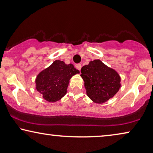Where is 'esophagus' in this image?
Here are the masks:
<instances>
[{
	"label": "esophagus",
	"instance_id": "34e87169",
	"mask_svg": "<svg viewBox=\"0 0 153 153\" xmlns=\"http://www.w3.org/2000/svg\"><path fill=\"white\" fill-rule=\"evenodd\" d=\"M76 68L79 71L81 70V68H82V65H80V64H77V65H76Z\"/></svg>",
	"mask_w": 153,
	"mask_h": 153
}]
</instances>
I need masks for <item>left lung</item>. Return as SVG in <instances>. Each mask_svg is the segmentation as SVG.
<instances>
[{
  "mask_svg": "<svg viewBox=\"0 0 153 153\" xmlns=\"http://www.w3.org/2000/svg\"><path fill=\"white\" fill-rule=\"evenodd\" d=\"M86 95L93 102L103 104L115 95L121 87V77L115 69L100 60L90 61L81 69Z\"/></svg>",
  "mask_w": 153,
  "mask_h": 153,
  "instance_id": "8db88e82",
  "label": "left lung"
}]
</instances>
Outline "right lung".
Listing matches in <instances>:
<instances>
[{"instance_id":"1","label":"right lung","mask_w":153,"mask_h":153,"mask_svg":"<svg viewBox=\"0 0 153 153\" xmlns=\"http://www.w3.org/2000/svg\"><path fill=\"white\" fill-rule=\"evenodd\" d=\"M79 71L72 64L55 60L49 67L43 69L36 76V89L49 102H56L66 95L69 80Z\"/></svg>"}]
</instances>
